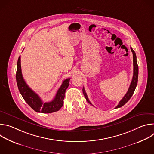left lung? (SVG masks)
<instances>
[{"label": "left lung", "mask_w": 154, "mask_h": 154, "mask_svg": "<svg viewBox=\"0 0 154 154\" xmlns=\"http://www.w3.org/2000/svg\"><path fill=\"white\" fill-rule=\"evenodd\" d=\"M131 51L133 53V62H134V75H133V78H132V80L131 82L130 85L129 86V88L127 92V93L125 94V95L124 96V97L121 99V100L119 102V104L116 106L115 108H120L121 106H122L124 104H125L128 100L129 99L131 98V97L132 96V95L134 94V93L135 90V88L137 85V83H138V66L137 64V56H136V54L135 52V51L133 50V49L130 48ZM83 95L85 96V97L86 99V100H87V102L90 103L91 105V103L90 102V101L88 99V97L87 96V94L85 92L84 87L83 88Z\"/></svg>", "instance_id": "8db88e82"}]
</instances>
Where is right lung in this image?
Returning <instances> with one entry per match:
<instances>
[{
    "instance_id": "right-lung-1",
    "label": "right lung",
    "mask_w": 154,
    "mask_h": 154,
    "mask_svg": "<svg viewBox=\"0 0 154 154\" xmlns=\"http://www.w3.org/2000/svg\"><path fill=\"white\" fill-rule=\"evenodd\" d=\"M16 82L19 91L25 101L36 112L42 113H51L58 111L63 105V100L66 90L68 88L70 79L64 80L58 89L54 99L49 102H43L39 96L35 93L27 85L23 79L21 71L20 56H19L17 63Z\"/></svg>"
}]
</instances>
